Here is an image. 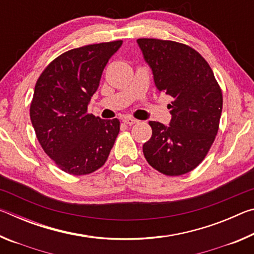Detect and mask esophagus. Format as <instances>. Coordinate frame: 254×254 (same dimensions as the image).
<instances>
[{"mask_svg":"<svg viewBox=\"0 0 254 254\" xmlns=\"http://www.w3.org/2000/svg\"><path fill=\"white\" fill-rule=\"evenodd\" d=\"M124 123H127V124H128V126H132V124H135V123H137L139 121H137V120H135V119H133V118H131V117H127V118H124Z\"/></svg>","mask_w":254,"mask_h":254,"instance_id":"1","label":"esophagus"}]
</instances>
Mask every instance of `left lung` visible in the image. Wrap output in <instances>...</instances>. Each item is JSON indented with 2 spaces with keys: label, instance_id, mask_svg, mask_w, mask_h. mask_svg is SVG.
Listing matches in <instances>:
<instances>
[{
  "label": "left lung",
  "instance_id": "8db88e82",
  "mask_svg": "<svg viewBox=\"0 0 254 254\" xmlns=\"http://www.w3.org/2000/svg\"><path fill=\"white\" fill-rule=\"evenodd\" d=\"M159 93L173 97L169 126L150 121L143 144L150 166L167 176L184 175L203 161L218 131L223 97L207 62L175 41L137 39Z\"/></svg>",
  "mask_w": 254,
  "mask_h": 254
}]
</instances>
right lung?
Here are the masks:
<instances>
[{
	"mask_svg": "<svg viewBox=\"0 0 254 254\" xmlns=\"http://www.w3.org/2000/svg\"><path fill=\"white\" fill-rule=\"evenodd\" d=\"M122 41L71 49L46 68L34 87L30 119L42 149L60 169L87 175L104 165L120 131L118 119L87 114L106 64Z\"/></svg>",
	"mask_w": 254,
	"mask_h": 254,
	"instance_id": "add662e5",
	"label": "right lung"
}]
</instances>
